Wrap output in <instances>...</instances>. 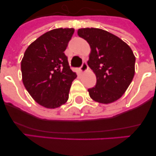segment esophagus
Returning a JSON list of instances; mask_svg holds the SVG:
<instances>
[{"instance_id": "obj_1", "label": "esophagus", "mask_w": 156, "mask_h": 156, "mask_svg": "<svg viewBox=\"0 0 156 156\" xmlns=\"http://www.w3.org/2000/svg\"><path fill=\"white\" fill-rule=\"evenodd\" d=\"M87 69H88V66H87V62L84 61V62H83V64L81 65V72H86Z\"/></svg>"}]
</instances>
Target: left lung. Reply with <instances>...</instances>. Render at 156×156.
Instances as JSON below:
<instances>
[{
	"mask_svg": "<svg viewBox=\"0 0 156 156\" xmlns=\"http://www.w3.org/2000/svg\"><path fill=\"white\" fill-rule=\"evenodd\" d=\"M78 34L90 47L87 64L97 77L96 85L88 89L90 97L103 104L116 101L134 76L136 59L133 51L122 39L105 30L80 29Z\"/></svg>",
	"mask_w": 156,
	"mask_h": 156,
	"instance_id": "8db88e82",
	"label": "left lung"
}]
</instances>
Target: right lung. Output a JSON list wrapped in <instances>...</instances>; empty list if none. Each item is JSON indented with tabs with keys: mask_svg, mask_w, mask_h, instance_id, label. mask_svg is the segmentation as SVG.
<instances>
[{
	"mask_svg": "<svg viewBox=\"0 0 156 156\" xmlns=\"http://www.w3.org/2000/svg\"><path fill=\"white\" fill-rule=\"evenodd\" d=\"M75 29H56L44 33L26 49L21 62L23 82L41 106L55 108L67 102L77 75L64 51Z\"/></svg>",
	"mask_w": 156,
	"mask_h": 156,
	"instance_id": "obj_1",
	"label": "right lung"
}]
</instances>
